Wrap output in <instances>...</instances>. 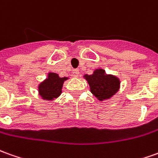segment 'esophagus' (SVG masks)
Listing matches in <instances>:
<instances>
[{
  "instance_id": "1",
  "label": "esophagus",
  "mask_w": 158,
  "mask_h": 158,
  "mask_svg": "<svg viewBox=\"0 0 158 158\" xmlns=\"http://www.w3.org/2000/svg\"><path fill=\"white\" fill-rule=\"evenodd\" d=\"M73 75L74 77H78L79 75V69H74L73 70Z\"/></svg>"
}]
</instances>
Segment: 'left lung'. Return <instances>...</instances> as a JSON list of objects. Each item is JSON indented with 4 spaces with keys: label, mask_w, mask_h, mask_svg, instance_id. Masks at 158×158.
<instances>
[{
    "label": "left lung",
    "mask_w": 158,
    "mask_h": 158,
    "mask_svg": "<svg viewBox=\"0 0 158 158\" xmlns=\"http://www.w3.org/2000/svg\"><path fill=\"white\" fill-rule=\"evenodd\" d=\"M90 87V91L100 101L109 99L117 92L120 80L112 75H107L102 69H98L91 75H85Z\"/></svg>",
    "instance_id": "1"
}]
</instances>
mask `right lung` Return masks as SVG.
Wrapping results in <instances>:
<instances>
[{"instance_id":"1","label":"right lung","mask_w":158,"mask_h":158,"mask_svg":"<svg viewBox=\"0 0 158 158\" xmlns=\"http://www.w3.org/2000/svg\"><path fill=\"white\" fill-rule=\"evenodd\" d=\"M67 79L68 78H60L54 73H48V79L39 85V93L44 99L53 100L60 96L64 81Z\"/></svg>"}]
</instances>
